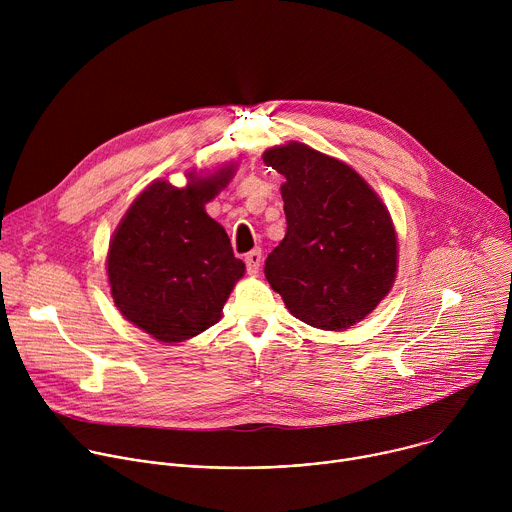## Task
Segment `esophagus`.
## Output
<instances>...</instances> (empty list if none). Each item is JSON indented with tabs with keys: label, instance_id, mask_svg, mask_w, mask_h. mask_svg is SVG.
I'll return each instance as SVG.
<instances>
[{
	"label": "esophagus",
	"instance_id": "1",
	"mask_svg": "<svg viewBox=\"0 0 512 512\" xmlns=\"http://www.w3.org/2000/svg\"><path fill=\"white\" fill-rule=\"evenodd\" d=\"M245 263H247V271L251 275H257L259 273V267H261V251L259 249H253L245 255Z\"/></svg>",
	"mask_w": 512,
	"mask_h": 512
}]
</instances>
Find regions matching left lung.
Wrapping results in <instances>:
<instances>
[{
    "instance_id": "left-lung-1",
    "label": "left lung",
    "mask_w": 512,
    "mask_h": 512,
    "mask_svg": "<svg viewBox=\"0 0 512 512\" xmlns=\"http://www.w3.org/2000/svg\"><path fill=\"white\" fill-rule=\"evenodd\" d=\"M285 182L287 233L265 261V277L298 320L348 330L391 291L399 243L381 196L348 164L306 143L263 152Z\"/></svg>"
}]
</instances>
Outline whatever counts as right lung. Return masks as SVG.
Masks as SVG:
<instances>
[{"label":"right lung","instance_id":"right-lung-1","mask_svg":"<svg viewBox=\"0 0 512 512\" xmlns=\"http://www.w3.org/2000/svg\"><path fill=\"white\" fill-rule=\"evenodd\" d=\"M235 170L237 164H225L204 176L188 172L182 188L154 180L109 241L107 277L117 310L160 342H184L214 326L245 275L227 231L204 208Z\"/></svg>","mask_w":512,"mask_h":512}]
</instances>
